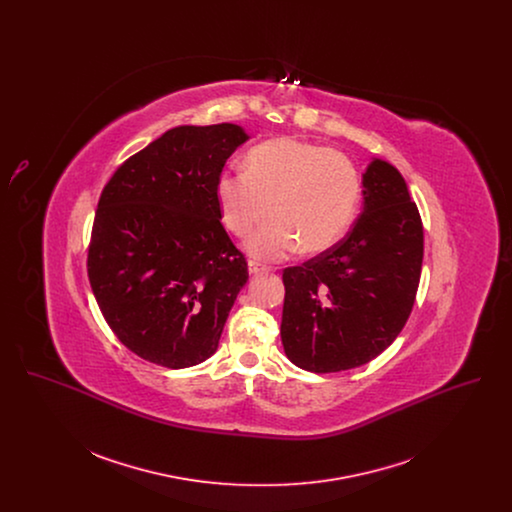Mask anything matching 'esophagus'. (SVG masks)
<instances>
[{"instance_id":"34e87169","label":"esophagus","mask_w":512,"mask_h":512,"mask_svg":"<svg viewBox=\"0 0 512 512\" xmlns=\"http://www.w3.org/2000/svg\"><path fill=\"white\" fill-rule=\"evenodd\" d=\"M270 267H265V265H261V263H257V261H249V272L251 274H263V272H268Z\"/></svg>"}]
</instances>
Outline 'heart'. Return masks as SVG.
<instances>
[{"label":"heart","instance_id":"obj_1","mask_svg":"<svg viewBox=\"0 0 512 512\" xmlns=\"http://www.w3.org/2000/svg\"><path fill=\"white\" fill-rule=\"evenodd\" d=\"M222 219L245 238L272 213L249 242L255 257L282 259L301 245L307 253L338 244L355 219L361 176L353 161L295 138H278L253 147L247 169H228L217 182Z\"/></svg>","mask_w":512,"mask_h":512}]
</instances>
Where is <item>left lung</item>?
Here are the masks:
<instances>
[{
    "label": "left lung",
    "mask_w": 512,
    "mask_h": 512,
    "mask_svg": "<svg viewBox=\"0 0 512 512\" xmlns=\"http://www.w3.org/2000/svg\"><path fill=\"white\" fill-rule=\"evenodd\" d=\"M365 207L347 236L284 268L280 336L293 365L326 374L365 365L403 330L424 257L422 220L399 171L374 159Z\"/></svg>",
    "instance_id": "obj_1"
}]
</instances>
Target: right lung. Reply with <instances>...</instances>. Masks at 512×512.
Returning <instances> with one entry per match:
<instances>
[{
    "label": "right lung",
    "instance_id": "1",
    "mask_svg": "<svg viewBox=\"0 0 512 512\" xmlns=\"http://www.w3.org/2000/svg\"><path fill=\"white\" fill-rule=\"evenodd\" d=\"M247 134L222 122L176 126L128 157L105 184L88 245L101 315L153 365H199L249 272L222 226L217 182Z\"/></svg>",
    "mask_w": 512,
    "mask_h": 512
}]
</instances>
